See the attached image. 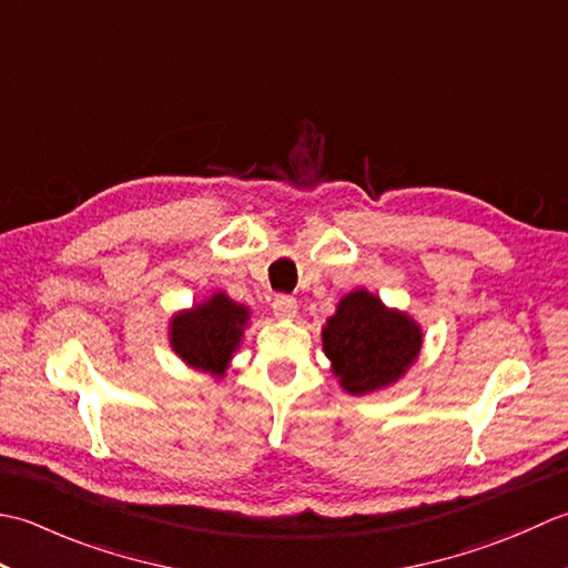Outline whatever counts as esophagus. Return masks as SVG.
Here are the masks:
<instances>
[{
  "label": "esophagus",
  "instance_id": "1",
  "mask_svg": "<svg viewBox=\"0 0 568 568\" xmlns=\"http://www.w3.org/2000/svg\"><path fill=\"white\" fill-rule=\"evenodd\" d=\"M272 308H274V316L276 318H294L296 316V298L294 296H286V294L276 296Z\"/></svg>",
  "mask_w": 568,
  "mask_h": 568
}]
</instances>
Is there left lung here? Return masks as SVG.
Masks as SVG:
<instances>
[{
    "label": "left lung",
    "instance_id": "1",
    "mask_svg": "<svg viewBox=\"0 0 568 568\" xmlns=\"http://www.w3.org/2000/svg\"><path fill=\"white\" fill-rule=\"evenodd\" d=\"M323 351L351 395H365L397 382L422 351V328L365 292L345 296L323 328Z\"/></svg>",
    "mask_w": 568,
    "mask_h": 568
}]
</instances>
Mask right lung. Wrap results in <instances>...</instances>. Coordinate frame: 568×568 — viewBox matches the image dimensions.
Wrapping results in <instances>:
<instances>
[{
	"mask_svg": "<svg viewBox=\"0 0 568 568\" xmlns=\"http://www.w3.org/2000/svg\"><path fill=\"white\" fill-rule=\"evenodd\" d=\"M247 318L245 306L225 294H213L205 304L183 311L171 321V348L183 363L220 377L225 375Z\"/></svg>",
	"mask_w": 568,
	"mask_h": 568,
	"instance_id": "obj_1",
	"label": "right lung"
}]
</instances>
